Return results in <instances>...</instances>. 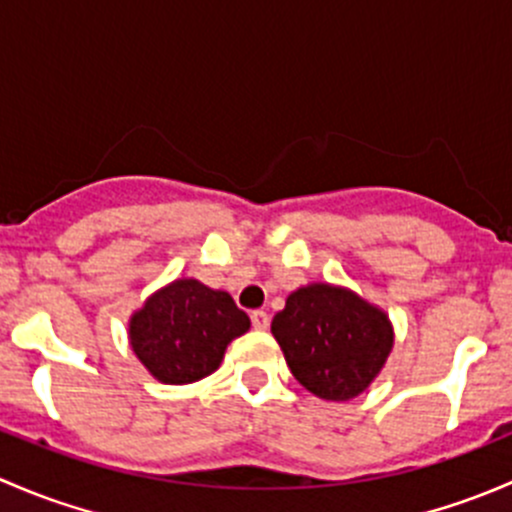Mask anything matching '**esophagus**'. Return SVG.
<instances>
[{
  "instance_id": "1",
  "label": "esophagus",
  "mask_w": 512,
  "mask_h": 512,
  "mask_svg": "<svg viewBox=\"0 0 512 512\" xmlns=\"http://www.w3.org/2000/svg\"><path fill=\"white\" fill-rule=\"evenodd\" d=\"M252 327H255L257 332H265V329L270 327V317H267V312H262V309L252 312Z\"/></svg>"
}]
</instances>
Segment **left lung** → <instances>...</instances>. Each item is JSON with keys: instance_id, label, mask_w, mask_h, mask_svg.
Here are the masks:
<instances>
[{"instance_id": "obj_1", "label": "left lung", "mask_w": 512, "mask_h": 512, "mask_svg": "<svg viewBox=\"0 0 512 512\" xmlns=\"http://www.w3.org/2000/svg\"><path fill=\"white\" fill-rule=\"evenodd\" d=\"M272 334L294 379L324 401L364 394L394 349L389 314L329 282L294 289L272 319Z\"/></svg>"}]
</instances>
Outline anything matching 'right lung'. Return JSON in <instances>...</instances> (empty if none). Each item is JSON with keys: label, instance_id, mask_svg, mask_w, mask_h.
<instances>
[{"label": "right lung", "instance_id": "1", "mask_svg": "<svg viewBox=\"0 0 512 512\" xmlns=\"http://www.w3.org/2000/svg\"><path fill=\"white\" fill-rule=\"evenodd\" d=\"M250 329V317L223 289L180 277L156 289L128 319V342L160 384L183 386L223 364L227 344Z\"/></svg>", "mask_w": 512, "mask_h": 512}]
</instances>
